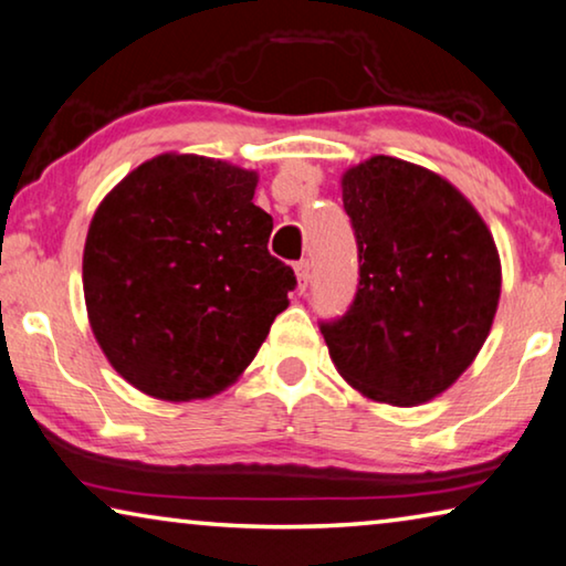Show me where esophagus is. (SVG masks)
I'll use <instances>...</instances> for the list:
<instances>
[{
  "mask_svg": "<svg viewBox=\"0 0 566 566\" xmlns=\"http://www.w3.org/2000/svg\"><path fill=\"white\" fill-rule=\"evenodd\" d=\"M294 272H297L300 292H304V290H307V284H310V276H312V264H310V259H302V262L294 264Z\"/></svg>",
  "mask_w": 566,
  "mask_h": 566,
  "instance_id": "esophagus-1",
  "label": "esophagus"
}]
</instances>
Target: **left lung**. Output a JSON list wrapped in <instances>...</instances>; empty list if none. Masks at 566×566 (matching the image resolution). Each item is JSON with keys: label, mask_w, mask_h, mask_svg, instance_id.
Segmentation results:
<instances>
[{"label": "left lung", "mask_w": 566, "mask_h": 566, "mask_svg": "<svg viewBox=\"0 0 566 566\" xmlns=\"http://www.w3.org/2000/svg\"><path fill=\"white\" fill-rule=\"evenodd\" d=\"M357 241L355 300L319 322L339 375L390 406L436 398L486 343L501 294L491 231L433 170L375 156L343 176Z\"/></svg>", "instance_id": "1"}]
</instances>
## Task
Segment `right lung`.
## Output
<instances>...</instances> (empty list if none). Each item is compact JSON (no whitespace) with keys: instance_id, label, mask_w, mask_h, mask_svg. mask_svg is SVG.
<instances>
[{"instance_id":"right-lung-1","label":"right lung","mask_w":566,"mask_h":566,"mask_svg":"<svg viewBox=\"0 0 566 566\" xmlns=\"http://www.w3.org/2000/svg\"><path fill=\"white\" fill-rule=\"evenodd\" d=\"M256 174L164 154L105 196L90 221L83 290L95 339L125 380L158 400H196L254 360L297 286L269 254Z\"/></svg>"}]
</instances>
